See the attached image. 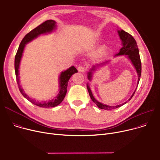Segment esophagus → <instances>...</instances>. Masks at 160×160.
Segmentation results:
<instances>
[{"label": "esophagus", "instance_id": "esophagus-1", "mask_svg": "<svg viewBox=\"0 0 160 160\" xmlns=\"http://www.w3.org/2000/svg\"><path fill=\"white\" fill-rule=\"evenodd\" d=\"M78 70L80 72H84L85 71V68L83 66H80L78 68Z\"/></svg>", "mask_w": 160, "mask_h": 160}]
</instances>
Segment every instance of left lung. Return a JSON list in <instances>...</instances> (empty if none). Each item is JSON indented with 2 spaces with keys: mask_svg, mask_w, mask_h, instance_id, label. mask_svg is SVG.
<instances>
[{
  "mask_svg": "<svg viewBox=\"0 0 160 160\" xmlns=\"http://www.w3.org/2000/svg\"><path fill=\"white\" fill-rule=\"evenodd\" d=\"M118 32L119 36L120 37V39L122 41V47L121 48L119 52L115 55V56L123 55H128V59L131 61V62H132L133 65L135 68V69L137 72V75H138V82H137V85H138V83H139V81H140V76H141L142 64H141L140 57V54H139V50H138V47H137V42H136L135 39H134V38L132 35L129 34L127 32H125L122 29L121 30V31H118ZM104 64V63H101V64ZM99 65H100V64H97L96 66H93V67L88 72V78L89 80H91L92 72L95 71V69ZM87 88H88V90L89 93V96H90V97H91V99L92 100L93 102L98 107V108H99L101 109H104V110H109L117 108H119V107L122 106L123 105L126 104L129 100H130L132 98V97L133 96V95L135 92H135H133L132 96H131V98L128 99V101H126V102H124V103H122L121 105H116V106H109V105H104L103 103L99 102V101H98L94 98V96L92 95V93L91 92V90L90 89V87H89L88 83L87 84Z\"/></svg>",
  "mask_w": 160,
  "mask_h": 160,
  "instance_id": "obj_1",
  "label": "left lung"
}]
</instances>
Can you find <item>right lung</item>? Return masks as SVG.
<instances>
[{"mask_svg": "<svg viewBox=\"0 0 160 160\" xmlns=\"http://www.w3.org/2000/svg\"><path fill=\"white\" fill-rule=\"evenodd\" d=\"M55 28H56V22L54 20H48L45 21V22H43L42 23H41V25H39V26L34 28V29L32 30L31 32L27 34L20 42L17 54L15 55V59H14V70H15L17 82L18 86L20 92L23 96V97L25 98L27 100L29 101L30 102H31L34 105H36L38 107H42V108L55 107L57 105H59L62 102L67 92V87H68L69 80L72 75L78 72L77 69L74 66H71L67 70L62 72L59 77V84H60L59 93L58 94L57 96H55V98H54V99L52 100H49L48 101H41V102H39V101H37L31 98L27 94H26L24 91L23 90V89L22 88L21 85H20L18 69L20 66L21 58L22 57V53H23L24 48L25 47V45L27 44L28 42L31 41L32 39L36 38L38 36L41 34L52 32L53 30L55 29Z\"/></svg>", "mask_w": 160, "mask_h": 160, "instance_id": "right-lung-1", "label": "right lung"}]
</instances>
